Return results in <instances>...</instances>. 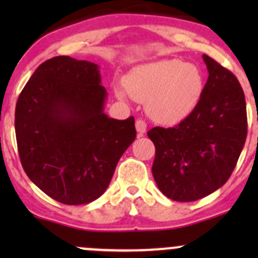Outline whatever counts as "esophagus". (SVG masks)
<instances>
[{"label":"esophagus","mask_w":258,"mask_h":258,"mask_svg":"<svg viewBox=\"0 0 258 258\" xmlns=\"http://www.w3.org/2000/svg\"><path fill=\"white\" fill-rule=\"evenodd\" d=\"M146 130H147V124H146V122L144 119H137L136 121V131L139 132L140 135H144L146 132Z\"/></svg>","instance_id":"esophagus-1"}]
</instances>
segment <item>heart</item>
<instances>
[{
	"mask_svg": "<svg viewBox=\"0 0 258 258\" xmlns=\"http://www.w3.org/2000/svg\"><path fill=\"white\" fill-rule=\"evenodd\" d=\"M124 88L116 96L124 100L127 92L146 103L147 112L163 124H177L191 116L205 92V76L194 63L181 59H162L134 67L124 77Z\"/></svg>",
	"mask_w": 258,
	"mask_h": 258,
	"instance_id": "heart-1",
	"label": "heart"
}]
</instances>
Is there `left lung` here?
<instances>
[{"mask_svg":"<svg viewBox=\"0 0 258 258\" xmlns=\"http://www.w3.org/2000/svg\"><path fill=\"white\" fill-rule=\"evenodd\" d=\"M202 58L209 79L195 112L177 126L147 132L156 147L153 178L165 196L178 202L197 201L222 187L247 136L240 82L207 54Z\"/></svg>","mask_w":258,"mask_h":258,"instance_id":"1","label":"left lung"}]
</instances>
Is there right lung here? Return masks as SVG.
I'll return each mask as SVG.
<instances>
[{"instance_id":"add662e5","label":"right lung","mask_w":258,"mask_h":258,"mask_svg":"<svg viewBox=\"0 0 258 258\" xmlns=\"http://www.w3.org/2000/svg\"><path fill=\"white\" fill-rule=\"evenodd\" d=\"M98 64L57 56L37 67L21 92L15 130L28 178L64 205L95 201L107 189L136 139L135 118L105 113Z\"/></svg>"}]
</instances>
